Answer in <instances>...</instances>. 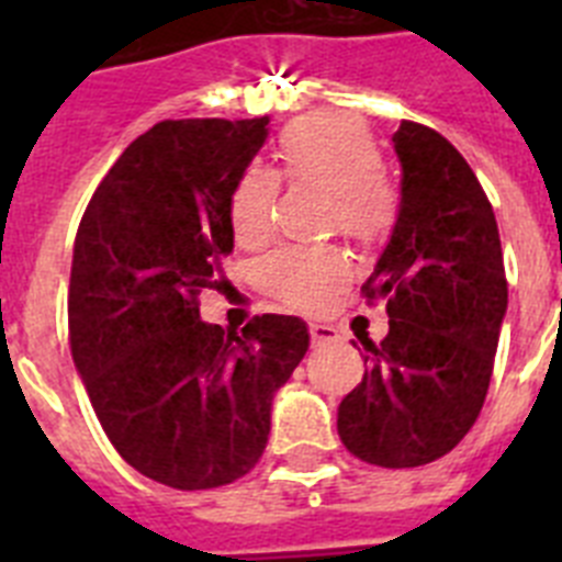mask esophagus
Wrapping results in <instances>:
<instances>
[{"mask_svg": "<svg viewBox=\"0 0 562 562\" xmlns=\"http://www.w3.org/2000/svg\"><path fill=\"white\" fill-rule=\"evenodd\" d=\"M310 335L315 346H324V342H337L340 340V331L329 324H310Z\"/></svg>", "mask_w": 562, "mask_h": 562, "instance_id": "1", "label": "esophagus"}]
</instances>
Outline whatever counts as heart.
Wrapping results in <instances>:
<instances>
[{"instance_id": "1", "label": "heart", "mask_w": 562, "mask_h": 562, "mask_svg": "<svg viewBox=\"0 0 562 562\" xmlns=\"http://www.w3.org/2000/svg\"><path fill=\"white\" fill-rule=\"evenodd\" d=\"M278 160L290 182H310L331 196L329 220L355 241H376L394 222V191L382 180L374 134L349 114H310L278 137ZM278 177L247 168L231 196L238 245H261L272 231ZM267 290L297 310L321 306L346 284L349 261L337 247H281L261 265Z\"/></svg>"}]
</instances>
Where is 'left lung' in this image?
Listing matches in <instances>:
<instances>
[{
	"label": "left lung",
	"mask_w": 562,
	"mask_h": 562,
	"mask_svg": "<svg viewBox=\"0 0 562 562\" xmlns=\"http://www.w3.org/2000/svg\"><path fill=\"white\" fill-rule=\"evenodd\" d=\"M400 213L366 281L389 301V337L369 346L362 382L337 408L357 459L419 467L441 459L479 419L501 324L506 276L498 222L473 168L439 132L402 121Z\"/></svg>",
	"instance_id": "obj_1"
}]
</instances>
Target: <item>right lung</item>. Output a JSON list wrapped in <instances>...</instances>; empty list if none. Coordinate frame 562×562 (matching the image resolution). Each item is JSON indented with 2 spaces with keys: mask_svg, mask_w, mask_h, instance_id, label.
<instances>
[{
  "mask_svg": "<svg viewBox=\"0 0 562 562\" xmlns=\"http://www.w3.org/2000/svg\"><path fill=\"white\" fill-rule=\"evenodd\" d=\"M270 117L162 121L109 168L89 200L69 272V346L114 450L173 490L250 473L272 400L310 349L301 317L236 331L200 317L233 252L231 196Z\"/></svg>",
  "mask_w": 562,
  "mask_h": 562,
  "instance_id": "right-lung-1",
  "label": "right lung"
}]
</instances>
